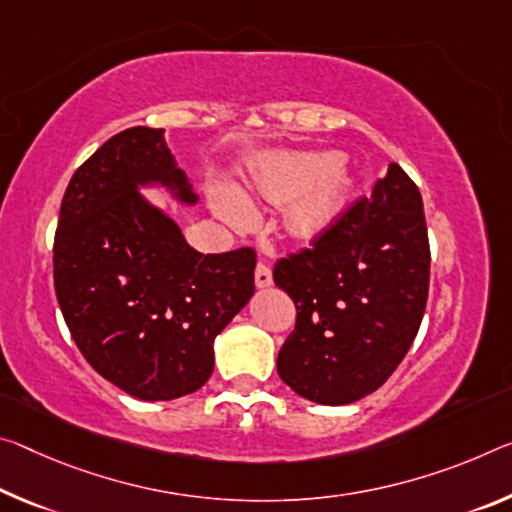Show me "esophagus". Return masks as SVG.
<instances>
[{"instance_id": "obj_1", "label": "esophagus", "mask_w": 512, "mask_h": 512, "mask_svg": "<svg viewBox=\"0 0 512 512\" xmlns=\"http://www.w3.org/2000/svg\"><path fill=\"white\" fill-rule=\"evenodd\" d=\"M255 285H257L259 289L273 285V273H271V269H269V264L257 262V266H255Z\"/></svg>"}]
</instances>
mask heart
I'll return each mask as SVG.
<instances>
[{"instance_id": "b5f03b06", "label": "heart", "mask_w": 512, "mask_h": 512, "mask_svg": "<svg viewBox=\"0 0 512 512\" xmlns=\"http://www.w3.org/2000/svg\"><path fill=\"white\" fill-rule=\"evenodd\" d=\"M344 184L342 157L337 152H285L266 159L253 186L266 198L287 202L285 223L296 237H312L335 214ZM214 209L230 223H248L253 207L230 186L214 191Z\"/></svg>"}]
</instances>
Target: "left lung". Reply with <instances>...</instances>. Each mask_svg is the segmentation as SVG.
<instances>
[{
    "label": "left lung",
    "instance_id": "left-lung-1",
    "mask_svg": "<svg viewBox=\"0 0 512 512\" xmlns=\"http://www.w3.org/2000/svg\"><path fill=\"white\" fill-rule=\"evenodd\" d=\"M431 280L424 202L399 164L310 248L275 262L296 305L278 373L303 399L346 405L385 383L417 337Z\"/></svg>",
    "mask_w": 512,
    "mask_h": 512
}]
</instances>
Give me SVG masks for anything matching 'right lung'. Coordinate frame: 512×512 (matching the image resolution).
I'll return each mask as SVG.
<instances>
[{
  "mask_svg": "<svg viewBox=\"0 0 512 512\" xmlns=\"http://www.w3.org/2000/svg\"><path fill=\"white\" fill-rule=\"evenodd\" d=\"M198 200L164 129L129 127L81 164L61 200L54 289L86 362L141 401L191 394L214 339L255 294V250L202 255L139 186Z\"/></svg>",
  "mask_w": 512,
  "mask_h": 512,
  "instance_id": "right-lung-1",
  "label": "right lung"
}]
</instances>
